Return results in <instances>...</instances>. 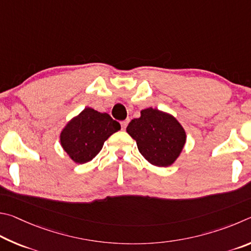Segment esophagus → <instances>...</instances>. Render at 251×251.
Wrapping results in <instances>:
<instances>
[{"label": "esophagus", "mask_w": 251, "mask_h": 251, "mask_svg": "<svg viewBox=\"0 0 251 251\" xmlns=\"http://www.w3.org/2000/svg\"><path fill=\"white\" fill-rule=\"evenodd\" d=\"M129 122H130V119H126V120L121 122V128H122V130H125V129L126 128V126H128Z\"/></svg>", "instance_id": "esophagus-1"}]
</instances>
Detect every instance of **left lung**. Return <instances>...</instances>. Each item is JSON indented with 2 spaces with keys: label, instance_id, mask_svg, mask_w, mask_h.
Returning <instances> with one entry per match:
<instances>
[{
  "label": "left lung",
  "instance_id": "8db88e82",
  "mask_svg": "<svg viewBox=\"0 0 251 251\" xmlns=\"http://www.w3.org/2000/svg\"><path fill=\"white\" fill-rule=\"evenodd\" d=\"M126 132L137 141L141 154L156 166H169L177 159L186 141L183 126L174 117L157 109L148 108L133 119Z\"/></svg>",
  "mask_w": 251,
  "mask_h": 251
}]
</instances>
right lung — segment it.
Here are the masks:
<instances>
[{"mask_svg": "<svg viewBox=\"0 0 251 251\" xmlns=\"http://www.w3.org/2000/svg\"><path fill=\"white\" fill-rule=\"evenodd\" d=\"M120 128V123L108 113L86 108L66 126L60 134V143L70 159L83 164L94 159L105 140Z\"/></svg>", "mask_w": 251, "mask_h": 251, "instance_id": "obj_1", "label": "right lung"}]
</instances>
